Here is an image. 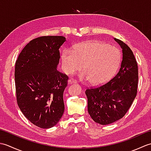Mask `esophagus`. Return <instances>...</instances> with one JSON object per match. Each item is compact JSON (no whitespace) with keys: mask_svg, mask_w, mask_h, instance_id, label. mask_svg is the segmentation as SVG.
Returning <instances> with one entry per match:
<instances>
[{"mask_svg":"<svg viewBox=\"0 0 151 151\" xmlns=\"http://www.w3.org/2000/svg\"><path fill=\"white\" fill-rule=\"evenodd\" d=\"M76 81L73 78H70V79H69V81H68V84H73V83H76Z\"/></svg>","mask_w":151,"mask_h":151,"instance_id":"esophagus-1","label":"esophagus"}]
</instances>
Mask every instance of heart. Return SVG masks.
Returning <instances> with one entry per match:
<instances>
[{
    "label": "heart",
    "mask_w": 151,
    "mask_h": 151,
    "mask_svg": "<svg viewBox=\"0 0 151 151\" xmlns=\"http://www.w3.org/2000/svg\"><path fill=\"white\" fill-rule=\"evenodd\" d=\"M121 61L119 50L101 41H87L78 44L73 51L65 49L62 53L63 69L73 74L82 69V78L91 84H103L113 77Z\"/></svg>",
    "instance_id": "heart-1"
}]
</instances>
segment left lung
<instances>
[{"instance_id":"obj_1","label":"left lung","mask_w":151,"mask_h":151,"mask_svg":"<svg viewBox=\"0 0 151 151\" xmlns=\"http://www.w3.org/2000/svg\"><path fill=\"white\" fill-rule=\"evenodd\" d=\"M123 52L120 69L114 77L97 88H88V113L95 123L108 124L127 114L137 95L138 67L133 52L120 40L114 38Z\"/></svg>"}]
</instances>
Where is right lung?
I'll return each mask as SVG.
<instances>
[{
  "label": "right lung",
  "mask_w": 151,
  "mask_h": 151,
  "mask_svg": "<svg viewBox=\"0 0 151 151\" xmlns=\"http://www.w3.org/2000/svg\"><path fill=\"white\" fill-rule=\"evenodd\" d=\"M63 36H41L31 40L15 66L17 102L22 113L41 129L56 124L64 111L63 91L69 77L57 70Z\"/></svg>",
  "instance_id": "obj_1"
}]
</instances>
